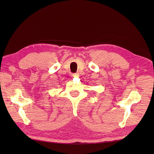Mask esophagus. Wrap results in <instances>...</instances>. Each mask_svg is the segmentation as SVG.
<instances>
[{
  "label": "esophagus",
  "mask_w": 154,
  "mask_h": 154,
  "mask_svg": "<svg viewBox=\"0 0 154 154\" xmlns=\"http://www.w3.org/2000/svg\"><path fill=\"white\" fill-rule=\"evenodd\" d=\"M77 73H73V74H72V77H77Z\"/></svg>",
  "instance_id": "esophagus-1"
}]
</instances>
